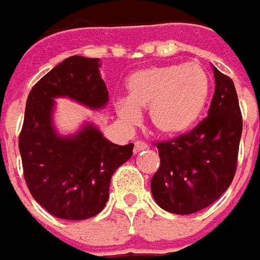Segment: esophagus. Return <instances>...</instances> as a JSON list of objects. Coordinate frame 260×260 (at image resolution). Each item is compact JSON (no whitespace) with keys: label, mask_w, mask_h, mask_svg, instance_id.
<instances>
[{"label":"esophagus","mask_w":260,"mask_h":260,"mask_svg":"<svg viewBox=\"0 0 260 260\" xmlns=\"http://www.w3.org/2000/svg\"><path fill=\"white\" fill-rule=\"evenodd\" d=\"M147 148H148V145L145 144L144 141H136V143H134V152H136V154L147 150Z\"/></svg>","instance_id":"obj_1"}]
</instances>
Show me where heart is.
<instances>
[{"label":"heart","mask_w":260,"mask_h":260,"mask_svg":"<svg viewBox=\"0 0 260 260\" xmlns=\"http://www.w3.org/2000/svg\"><path fill=\"white\" fill-rule=\"evenodd\" d=\"M210 78L198 64H169L134 73L127 81V99L116 110L127 124H137L140 110L148 109L150 123L159 136L175 137L190 130L207 104Z\"/></svg>","instance_id":"1"}]
</instances>
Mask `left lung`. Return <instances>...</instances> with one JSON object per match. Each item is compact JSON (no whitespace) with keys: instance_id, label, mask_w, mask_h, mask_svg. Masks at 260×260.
Here are the masks:
<instances>
[{"instance_id":"obj_1","label":"left lung","mask_w":260,"mask_h":260,"mask_svg":"<svg viewBox=\"0 0 260 260\" xmlns=\"http://www.w3.org/2000/svg\"><path fill=\"white\" fill-rule=\"evenodd\" d=\"M215 89L209 115L189 133L158 143L161 165L151 192L161 209L192 214L209 207L231 185L242 116L233 80L213 67Z\"/></svg>"}]
</instances>
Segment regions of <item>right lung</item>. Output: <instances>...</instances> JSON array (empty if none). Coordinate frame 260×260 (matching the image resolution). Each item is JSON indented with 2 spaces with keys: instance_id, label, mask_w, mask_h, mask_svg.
<instances>
[{
  "instance_id": "obj_1",
  "label": "right lung",
  "mask_w": 260,
  "mask_h": 260,
  "mask_svg": "<svg viewBox=\"0 0 260 260\" xmlns=\"http://www.w3.org/2000/svg\"><path fill=\"white\" fill-rule=\"evenodd\" d=\"M99 67V58L68 57L36 82L26 101L19 134L25 180L33 199L62 220L101 213L112 175L133 155V143L113 144L92 123L67 137L53 126L54 98L67 96L91 109L106 106L109 92Z\"/></svg>"
}]
</instances>
